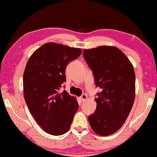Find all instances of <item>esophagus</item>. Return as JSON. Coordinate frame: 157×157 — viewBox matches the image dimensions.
<instances>
[{
  "mask_svg": "<svg viewBox=\"0 0 157 157\" xmlns=\"http://www.w3.org/2000/svg\"><path fill=\"white\" fill-rule=\"evenodd\" d=\"M87 98V95H86V94H82L81 96L79 98L80 100H81V101H84Z\"/></svg>",
  "mask_w": 157,
  "mask_h": 157,
  "instance_id": "1",
  "label": "esophagus"
}]
</instances>
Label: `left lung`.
I'll return each instance as SVG.
<instances>
[{"label": "left lung", "instance_id": "1", "mask_svg": "<svg viewBox=\"0 0 157 157\" xmlns=\"http://www.w3.org/2000/svg\"><path fill=\"white\" fill-rule=\"evenodd\" d=\"M83 57L93 71L96 87L95 113L88 117L92 129L101 136L117 132L130 113L135 100L136 75L127 56L117 47L85 49Z\"/></svg>", "mask_w": 157, "mask_h": 157}]
</instances>
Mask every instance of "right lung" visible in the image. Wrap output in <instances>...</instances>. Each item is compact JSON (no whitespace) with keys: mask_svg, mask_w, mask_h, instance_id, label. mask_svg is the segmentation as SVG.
Instances as JSON below:
<instances>
[{"mask_svg":"<svg viewBox=\"0 0 157 157\" xmlns=\"http://www.w3.org/2000/svg\"><path fill=\"white\" fill-rule=\"evenodd\" d=\"M81 53L78 48L47 43L35 51L25 66V103L39 126L51 135L61 136L68 132L78 109L75 98L59 89L66 82L67 65Z\"/></svg>","mask_w":157,"mask_h":157,"instance_id":"right-lung-1","label":"right lung"}]
</instances>
